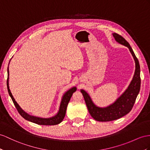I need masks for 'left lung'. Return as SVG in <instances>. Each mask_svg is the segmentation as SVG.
<instances>
[{"mask_svg": "<svg viewBox=\"0 0 150 150\" xmlns=\"http://www.w3.org/2000/svg\"><path fill=\"white\" fill-rule=\"evenodd\" d=\"M113 35L115 40L122 45L129 49L130 52L135 60L136 70L132 82L129 87L121 96L113 104L106 108H99L92 101L90 96L84 90H81V93L86 103L88 111L94 120L99 122H109L117 120L131 111L135 103L136 98L139 93L141 87L140 78V66L139 63L134 54L132 49L130 47L129 42L124 37L117 33H113Z\"/></svg>", "mask_w": 150, "mask_h": 150, "instance_id": "1", "label": "left lung"}]
</instances>
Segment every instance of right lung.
Returning <instances> with one entry per match:
<instances>
[{
	"instance_id": "obj_1",
	"label": "right lung",
	"mask_w": 150,
	"mask_h": 150,
	"mask_svg": "<svg viewBox=\"0 0 150 150\" xmlns=\"http://www.w3.org/2000/svg\"><path fill=\"white\" fill-rule=\"evenodd\" d=\"M9 68H7V90H8V93L9 94V96H11V99L13 101L14 105L16 107L18 112L21 115L22 117H23L26 120H28L30 122H32L35 123V124H38V125H57L59 124L65 116V114H66V111L67 108L69 101L70 100V98L72 96V94H74V92L76 91V88L73 87L70 89L68 91H67L66 93H65L63 96L62 101H61L59 112L57 113L56 115L54 117L49 118H38L36 117L31 116V115H28V113H25L23 110L20 106L15 101L14 99L12 94L11 93V91L9 89Z\"/></svg>"
}]
</instances>
